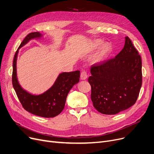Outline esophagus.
Segmentation results:
<instances>
[{"mask_svg":"<svg viewBox=\"0 0 154 154\" xmlns=\"http://www.w3.org/2000/svg\"><path fill=\"white\" fill-rule=\"evenodd\" d=\"M81 79H86L88 77V75H87V72L86 71H83L81 72Z\"/></svg>","mask_w":154,"mask_h":154,"instance_id":"esophagus-1","label":"esophagus"}]
</instances>
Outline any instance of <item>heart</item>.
I'll return each instance as SVG.
<instances>
[{"instance_id":"heart-1","label":"heart","mask_w":154,"mask_h":154,"mask_svg":"<svg viewBox=\"0 0 154 154\" xmlns=\"http://www.w3.org/2000/svg\"><path fill=\"white\" fill-rule=\"evenodd\" d=\"M101 41H95L93 43V47L94 48H98L99 46L101 45ZM111 50V46L108 44H105L101 46V49H100L99 52L98 53L96 57H95V61H100L107 55V54Z\"/></svg>"}]
</instances>
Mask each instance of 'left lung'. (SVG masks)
Segmentation results:
<instances>
[{
  "instance_id": "1",
  "label": "left lung",
  "mask_w": 154,
  "mask_h": 154,
  "mask_svg": "<svg viewBox=\"0 0 154 154\" xmlns=\"http://www.w3.org/2000/svg\"><path fill=\"white\" fill-rule=\"evenodd\" d=\"M91 74V98L100 113L115 115L135 103L142 83V60L128 36L120 52L92 65Z\"/></svg>"
}]
</instances>
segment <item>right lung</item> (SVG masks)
<instances>
[{"instance_id": "right-lung-1", "label": "right lung", "mask_w": 154, "mask_h": 154, "mask_svg": "<svg viewBox=\"0 0 154 154\" xmlns=\"http://www.w3.org/2000/svg\"><path fill=\"white\" fill-rule=\"evenodd\" d=\"M41 36L39 32H31L20 45L13 61L12 85L23 107L32 114L45 118H52L61 113L64 108L67 95L72 86L79 82L80 71L62 72L57 77L53 86L39 95H33L22 88L17 78L16 61L19 49L31 39Z\"/></svg>"}]
</instances>
